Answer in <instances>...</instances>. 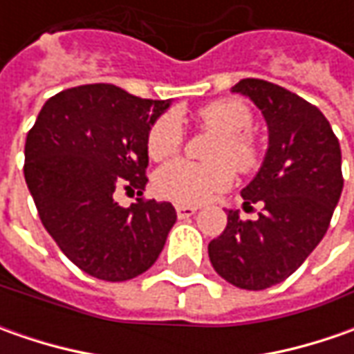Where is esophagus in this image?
<instances>
[{"label":"esophagus","instance_id":"34e87169","mask_svg":"<svg viewBox=\"0 0 354 354\" xmlns=\"http://www.w3.org/2000/svg\"><path fill=\"white\" fill-rule=\"evenodd\" d=\"M175 211H177V216L183 221V218H189V216H193L195 212H197V209L195 207H185V205H177L175 207Z\"/></svg>","mask_w":354,"mask_h":354}]
</instances>
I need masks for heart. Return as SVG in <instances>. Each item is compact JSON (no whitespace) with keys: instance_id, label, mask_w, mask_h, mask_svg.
<instances>
[{"instance_id":"b5f03b06","label":"heart","mask_w":354,"mask_h":354,"mask_svg":"<svg viewBox=\"0 0 354 354\" xmlns=\"http://www.w3.org/2000/svg\"><path fill=\"white\" fill-rule=\"evenodd\" d=\"M198 124L218 133L211 149V161L195 163L175 159L163 165L156 175V191L177 205H203L216 193L226 191L234 181V170L252 173L262 161V149L248 129L254 114L238 98H225L203 106L197 112ZM183 124L175 112L159 116L147 131V153L151 159H165L183 145Z\"/></svg>"}]
</instances>
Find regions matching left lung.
<instances>
[{
    "label": "left lung",
    "mask_w": 354,
    "mask_h": 354,
    "mask_svg": "<svg viewBox=\"0 0 354 354\" xmlns=\"http://www.w3.org/2000/svg\"><path fill=\"white\" fill-rule=\"evenodd\" d=\"M232 92L250 96L268 122L264 163L240 193L264 209L258 221L228 211L209 258L228 283L258 292L290 278L325 236L343 191L341 145L319 108L290 90L244 78Z\"/></svg>",
    "instance_id": "obj_1"
}]
</instances>
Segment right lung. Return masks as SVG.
Returning a JSON list of instances; mask_svg holds the SVG:
<instances>
[{"instance_id": "1", "label": "right lung", "mask_w": 354, "mask_h": 354, "mask_svg": "<svg viewBox=\"0 0 354 354\" xmlns=\"http://www.w3.org/2000/svg\"><path fill=\"white\" fill-rule=\"evenodd\" d=\"M167 108L114 84H82L48 98L27 133L23 173L39 218L92 278L126 281L149 270L177 221L171 203L114 201L118 187L143 195L147 131Z\"/></svg>"}]
</instances>
